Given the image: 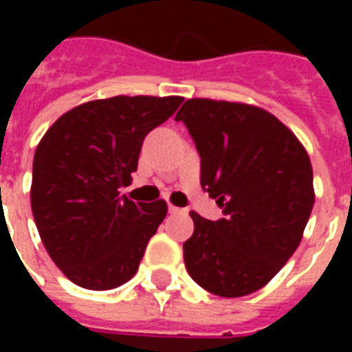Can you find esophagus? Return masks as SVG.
<instances>
[{
    "label": "esophagus",
    "instance_id": "obj_1",
    "mask_svg": "<svg viewBox=\"0 0 352 352\" xmlns=\"http://www.w3.org/2000/svg\"><path fill=\"white\" fill-rule=\"evenodd\" d=\"M169 213H183V209H179V207H175V206H171V204H169Z\"/></svg>",
    "mask_w": 352,
    "mask_h": 352
}]
</instances>
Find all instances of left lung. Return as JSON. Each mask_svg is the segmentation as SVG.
<instances>
[{
  "label": "left lung",
  "instance_id": "left-lung-1",
  "mask_svg": "<svg viewBox=\"0 0 352 352\" xmlns=\"http://www.w3.org/2000/svg\"><path fill=\"white\" fill-rule=\"evenodd\" d=\"M201 158V188L224 219L192 211L184 265L207 292L239 298L265 287L294 254L315 204L300 139L265 109L192 98L179 109Z\"/></svg>",
  "mask_w": 352,
  "mask_h": 352
}]
</instances>
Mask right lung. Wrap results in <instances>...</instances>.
Instances as JSON below:
<instances>
[{"label": "right lung", "mask_w": 352, "mask_h": 352, "mask_svg": "<svg viewBox=\"0 0 352 352\" xmlns=\"http://www.w3.org/2000/svg\"><path fill=\"white\" fill-rule=\"evenodd\" d=\"M183 103L181 96H115L69 109L34 156L32 213L45 249L88 290L124 285L168 214L164 199L120 194L138 169L143 139Z\"/></svg>", "instance_id": "1"}]
</instances>
